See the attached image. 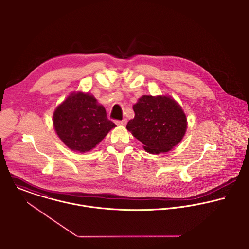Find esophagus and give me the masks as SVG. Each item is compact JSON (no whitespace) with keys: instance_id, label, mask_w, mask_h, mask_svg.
<instances>
[{"instance_id":"obj_1","label":"esophagus","mask_w":249,"mask_h":249,"mask_svg":"<svg viewBox=\"0 0 249 249\" xmlns=\"http://www.w3.org/2000/svg\"><path fill=\"white\" fill-rule=\"evenodd\" d=\"M126 123H127V119H126V118H124V119H122V120H117V121H116V124H117V125H126Z\"/></svg>"}]
</instances>
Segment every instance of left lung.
<instances>
[{
    "label": "left lung",
    "instance_id": "8db88e82",
    "mask_svg": "<svg viewBox=\"0 0 249 249\" xmlns=\"http://www.w3.org/2000/svg\"><path fill=\"white\" fill-rule=\"evenodd\" d=\"M134 119L127 129L149 153L167 152L183 138L187 120L181 107L166 96H142L133 106Z\"/></svg>",
    "mask_w": 249,
    "mask_h": 249
}]
</instances>
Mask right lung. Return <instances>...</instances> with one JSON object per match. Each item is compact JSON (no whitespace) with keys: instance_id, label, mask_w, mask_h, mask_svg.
Masks as SVG:
<instances>
[{"instance_id":"right-lung-1","label":"right lung","mask_w":249,"mask_h":249,"mask_svg":"<svg viewBox=\"0 0 249 249\" xmlns=\"http://www.w3.org/2000/svg\"><path fill=\"white\" fill-rule=\"evenodd\" d=\"M53 125L61 141L71 150L87 152L116 125L106 109L88 93L71 94L54 111Z\"/></svg>"}]
</instances>
